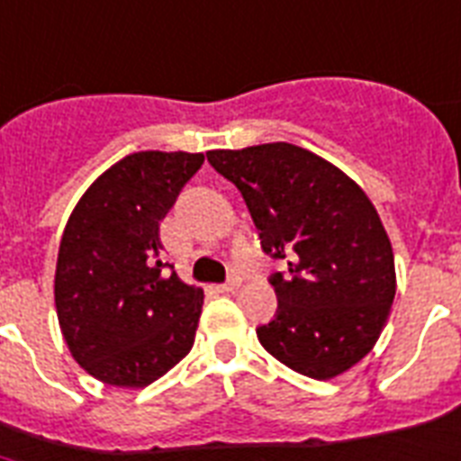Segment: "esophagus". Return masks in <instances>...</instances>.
<instances>
[{"label": "esophagus", "instance_id": "34e87169", "mask_svg": "<svg viewBox=\"0 0 461 461\" xmlns=\"http://www.w3.org/2000/svg\"><path fill=\"white\" fill-rule=\"evenodd\" d=\"M239 285H241V280H239V277H230V280L224 282L220 289H222V292H237Z\"/></svg>", "mask_w": 461, "mask_h": 461}]
</instances>
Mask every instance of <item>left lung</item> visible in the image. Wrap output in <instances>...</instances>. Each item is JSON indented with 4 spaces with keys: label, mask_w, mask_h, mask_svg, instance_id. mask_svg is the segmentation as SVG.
Returning <instances> with one entry per match:
<instances>
[{
    "label": "left lung",
    "mask_w": 461,
    "mask_h": 461,
    "mask_svg": "<svg viewBox=\"0 0 461 461\" xmlns=\"http://www.w3.org/2000/svg\"><path fill=\"white\" fill-rule=\"evenodd\" d=\"M244 198L270 275L275 318L260 344L292 371L335 378L373 349L394 299V256L368 195L328 159L292 143L210 150Z\"/></svg>",
    "instance_id": "obj_1"
}]
</instances>
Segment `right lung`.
Wrapping results in <instances>:
<instances>
[{
	"label": "right lung",
	"mask_w": 461,
	"mask_h": 461,
	"mask_svg": "<svg viewBox=\"0 0 461 461\" xmlns=\"http://www.w3.org/2000/svg\"><path fill=\"white\" fill-rule=\"evenodd\" d=\"M203 153L126 155L83 194L59 244L54 303L78 364L117 387H146L194 347L203 292L165 269L159 222Z\"/></svg>",
	"instance_id": "1"
}]
</instances>
